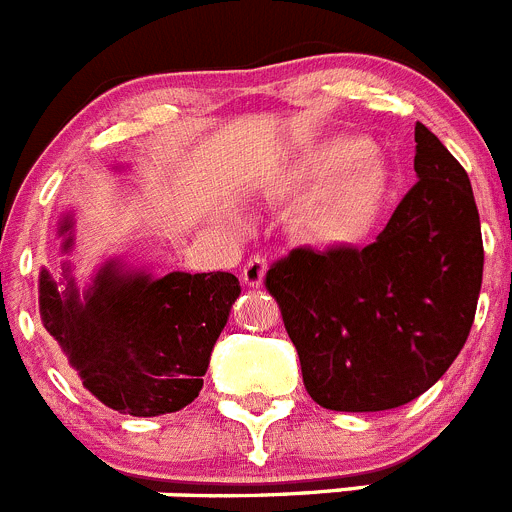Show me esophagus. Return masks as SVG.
Here are the masks:
<instances>
[{
    "mask_svg": "<svg viewBox=\"0 0 512 512\" xmlns=\"http://www.w3.org/2000/svg\"><path fill=\"white\" fill-rule=\"evenodd\" d=\"M265 275H267V260L260 255L250 257L247 265L242 267V283H245L247 288H260V285L265 283Z\"/></svg>",
    "mask_w": 512,
    "mask_h": 512,
    "instance_id": "esophagus-1",
    "label": "esophagus"
}]
</instances>
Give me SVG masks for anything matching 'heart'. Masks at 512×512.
<instances>
[{"mask_svg": "<svg viewBox=\"0 0 512 512\" xmlns=\"http://www.w3.org/2000/svg\"><path fill=\"white\" fill-rule=\"evenodd\" d=\"M353 136L323 143L295 164L285 176L290 194L321 189L333 181L305 212V229L318 242H353L369 232L386 189L384 159Z\"/></svg>", "mask_w": 512, "mask_h": 512, "instance_id": "b5f03b06", "label": "heart"}]
</instances>
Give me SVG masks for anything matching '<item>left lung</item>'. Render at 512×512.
Returning a JSON list of instances; mask_svg holds the SVG:
<instances>
[{"label":"left lung","mask_w":512,"mask_h":512,"mask_svg":"<svg viewBox=\"0 0 512 512\" xmlns=\"http://www.w3.org/2000/svg\"><path fill=\"white\" fill-rule=\"evenodd\" d=\"M417 184L364 250L290 252L267 272L305 391L333 412H384L437 384L462 351L482 285V234L465 169L414 128Z\"/></svg>","instance_id":"1"}]
</instances>
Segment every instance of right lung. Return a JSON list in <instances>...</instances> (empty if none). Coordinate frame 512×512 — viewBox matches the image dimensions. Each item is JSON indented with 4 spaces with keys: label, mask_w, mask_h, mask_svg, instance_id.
<instances>
[{
    "label": "right lung",
    "mask_w": 512,
    "mask_h": 512,
    "mask_svg": "<svg viewBox=\"0 0 512 512\" xmlns=\"http://www.w3.org/2000/svg\"><path fill=\"white\" fill-rule=\"evenodd\" d=\"M116 174L126 164L113 166ZM60 255L75 247V209L57 222ZM232 272L154 275L126 257H105L80 288L75 265L40 267V321L85 389L118 414L159 417L202 391L214 343L240 298Z\"/></svg>",
    "instance_id": "obj_1"
}]
</instances>
